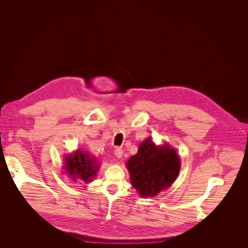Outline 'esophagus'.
<instances>
[{
	"instance_id": "34e87169",
	"label": "esophagus",
	"mask_w": 248,
	"mask_h": 248,
	"mask_svg": "<svg viewBox=\"0 0 248 248\" xmlns=\"http://www.w3.org/2000/svg\"><path fill=\"white\" fill-rule=\"evenodd\" d=\"M123 153H124V151H123L122 148H116L115 154H116V156H117V158H122V157H123Z\"/></svg>"
}]
</instances>
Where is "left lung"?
Returning a JSON list of instances; mask_svg holds the SVG:
<instances>
[{
    "instance_id": "1",
    "label": "left lung",
    "mask_w": 248,
    "mask_h": 248,
    "mask_svg": "<svg viewBox=\"0 0 248 248\" xmlns=\"http://www.w3.org/2000/svg\"><path fill=\"white\" fill-rule=\"evenodd\" d=\"M125 165L131 185L141 198L155 197L168 189L181 169L177 150L168 143L156 145L150 138L140 144Z\"/></svg>"
}]
</instances>
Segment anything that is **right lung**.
Returning <instances> with one entry per match:
<instances>
[{
  "mask_svg": "<svg viewBox=\"0 0 248 248\" xmlns=\"http://www.w3.org/2000/svg\"><path fill=\"white\" fill-rule=\"evenodd\" d=\"M100 164L93 155L87 151L76 150L64 156V170L72 181L88 184L92 182L99 172Z\"/></svg>",
  "mask_w": 248,
  "mask_h": 248,
  "instance_id": "1",
  "label": "right lung"
}]
</instances>
